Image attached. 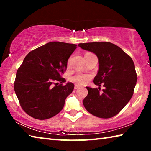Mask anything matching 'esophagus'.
<instances>
[{
	"label": "esophagus",
	"instance_id": "esophagus-1",
	"mask_svg": "<svg viewBox=\"0 0 151 151\" xmlns=\"http://www.w3.org/2000/svg\"><path fill=\"white\" fill-rule=\"evenodd\" d=\"M79 87H80V86H78V85H75V90H76V89H78Z\"/></svg>",
	"mask_w": 151,
	"mask_h": 151
}]
</instances>
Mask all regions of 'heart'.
I'll use <instances>...</instances> for the list:
<instances>
[{
  "label": "heart",
  "instance_id": "1",
  "mask_svg": "<svg viewBox=\"0 0 151 151\" xmlns=\"http://www.w3.org/2000/svg\"><path fill=\"white\" fill-rule=\"evenodd\" d=\"M91 78L90 75H86V74L76 73L75 75L70 76V81L73 83H75L77 85H83L87 83L89 80Z\"/></svg>",
  "mask_w": 151,
  "mask_h": 151
}]
</instances>
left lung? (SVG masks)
Returning a JSON list of instances; mask_svg holds the SVG:
<instances>
[{"mask_svg":"<svg viewBox=\"0 0 151 151\" xmlns=\"http://www.w3.org/2000/svg\"><path fill=\"white\" fill-rule=\"evenodd\" d=\"M78 47L95 54L99 70L94 78L98 88L86 86L84 106L93 115L109 119L116 115L131 100L137 81L133 60L118 46L109 42L80 43ZM103 85L105 88L100 91Z\"/></svg>","mask_w":151,"mask_h":151,"instance_id":"8db88e82","label":"left lung"}]
</instances>
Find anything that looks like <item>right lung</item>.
Listing matches in <instances>:
<instances>
[{
	"label": "right lung",
	"instance_id": "add662e5",
	"mask_svg": "<svg viewBox=\"0 0 151 151\" xmlns=\"http://www.w3.org/2000/svg\"><path fill=\"white\" fill-rule=\"evenodd\" d=\"M76 45L50 42L30 52L18 69L14 88L20 106L29 116L45 120L55 116L65 105L75 85L61 77ZM56 85L53 86V84Z\"/></svg>",
	"mask_w": 151,
	"mask_h": 151
}]
</instances>
